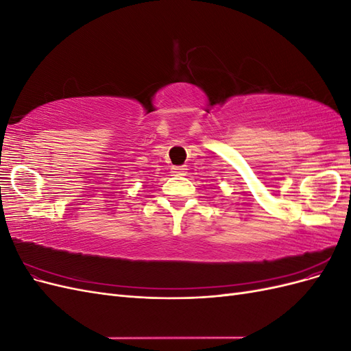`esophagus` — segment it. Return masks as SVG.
Returning a JSON list of instances; mask_svg holds the SVG:
<instances>
[{
  "label": "esophagus",
  "instance_id": "obj_1",
  "mask_svg": "<svg viewBox=\"0 0 351 351\" xmlns=\"http://www.w3.org/2000/svg\"><path fill=\"white\" fill-rule=\"evenodd\" d=\"M186 167L184 165H173L171 167V174L174 176H184L186 174Z\"/></svg>",
  "mask_w": 351,
  "mask_h": 351
}]
</instances>
